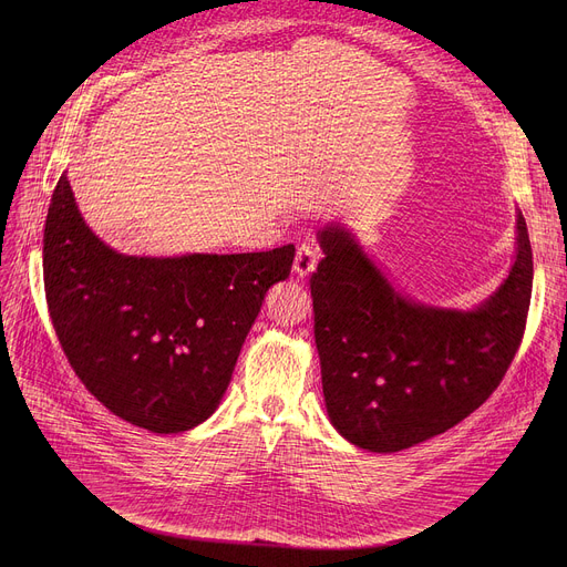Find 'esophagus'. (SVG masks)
<instances>
[{
	"label": "esophagus",
	"instance_id": "1",
	"mask_svg": "<svg viewBox=\"0 0 567 567\" xmlns=\"http://www.w3.org/2000/svg\"><path fill=\"white\" fill-rule=\"evenodd\" d=\"M317 252H315V248L312 246H308V244H301V248L296 250V259H293V274L299 276V278H308V276H312L315 274V268H317Z\"/></svg>",
	"mask_w": 567,
	"mask_h": 567
}]
</instances>
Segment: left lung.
<instances>
[{"label":"left lung","instance_id":"obj_1","mask_svg":"<svg viewBox=\"0 0 567 567\" xmlns=\"http://www.w3.org/2000/svg\"><path fill=\"white\" fill-rule=\"evenodd\" d=\"M315 342L331 425L370 453H398L455 427L508 372L519 349L533 252L522 212L508 278L473 310L413 301L385 278L355 236L317 231Z\"/></svg>","mask_w":567,"mask_h":567}]
</instances>
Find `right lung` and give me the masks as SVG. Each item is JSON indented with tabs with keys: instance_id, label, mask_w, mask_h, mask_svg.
<instances>
[{
	"instance_id": "add662e5",
	"label": "right lung",
	"mask_w": 567,
	"mask_h": 567,
	"mask_svg": "<svg viewBox=\"0 0 567 567\" xmlns=\"http://www.w3.org/2000/svg\"><path fill=\"white\" fill-rule=\"evenodd\" d=\"M291 261L293 246L116 252L84 223L66 174L45 218V299L71 368L114 415L156 434L193 430L218 409L264 296Z\"/></svg>"
}]
</instances>
